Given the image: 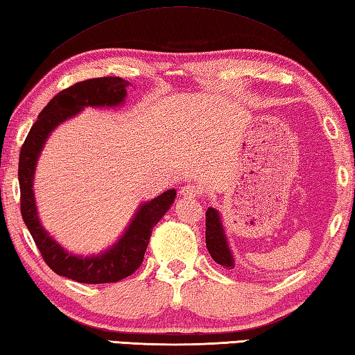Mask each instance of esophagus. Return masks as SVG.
<instances>
[{
  "label": "esophagus",
  "instance_id": "1",
  "mask_svg": "<svg viewBox=\"0 0 355 355\" xmlns=\"http://www.w3.org/2000/svg\"><path fill=\"white\" fill-rule=\"evenodd\" d=\"M180 192H182L183 197H188V198H196L200 194V191L196 184H186Z\"/></svg>",
  "mask_w": 355,
  "mask_h": 355
}]
</instances>
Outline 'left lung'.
Segmentation results:
<instances>
[{"instance_id":"obj_1","label":"left lung","mask_w":355,"mask_h":355,"mask_svg":"<svg viewBox=\"0 0 355 355\" xmlns=\"http://www.w3.org/2000/svg\"><path fill=\"white\" fill-rule=\"evenodd\" d=\"M206 248L212 259L225 268H233L234 261L230 253L227 239H225L220 216L214 208L206 211Z\"/></svg>"}]
</instances>
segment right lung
<instances>
[{
	"label": "right lung",
	"mask_w": 355,
	"mask_h": 355,
	"mask_svg": "<svg viewBox=\"0 0 355 355\" xmlns=\"http://www.w3.org/2000/svg\"><path fill=\"white\" fill-rule=\"evenodd\" d=\"M128 82L121 77H98L77 82L57 93L38 114L35 124L26 137L18 161L21 216L34 239L43 261L54 273L83 282V284H105L118 282L133 275L141 267L149 243L152 228L161 220L175 198V189H169L141 206L138 214L127 228L125 234L110 250L99 256L79 257L69 254L38 222L32 180L37 158L48 135L65 119L83 110V107L118 105L125 98Z\"/></svg>",
	"instance_id": "obj_1"
}]
</instances>
